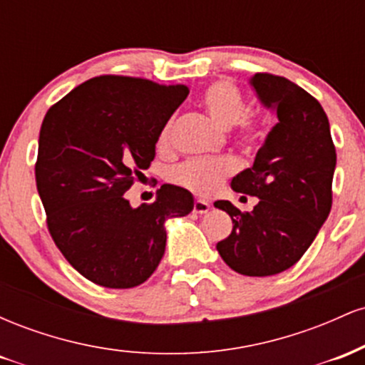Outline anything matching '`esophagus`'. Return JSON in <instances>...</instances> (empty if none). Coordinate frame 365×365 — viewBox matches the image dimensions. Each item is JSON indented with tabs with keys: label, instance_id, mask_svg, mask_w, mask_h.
Wrapping results in <instances>:
<instances>
[{
	"label": "esophagus",
	"instance_id": "1",
	"mask_svg": "<svg viewBox=\"0 0 365 365\" xmlns=\"http://www.w3.org/2000/svg\"><path fill=\"white\" fill-rule=\"evenodd\" d=\"M209 209H211V204L206 202V200L195 199V202H194V212H195V215H206Z\"/></svg>",
	"mask_w": 365,
	"mask_h": 365
}]
</instances>
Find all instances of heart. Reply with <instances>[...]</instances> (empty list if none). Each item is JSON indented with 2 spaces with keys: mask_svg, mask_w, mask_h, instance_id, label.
<instances>
[{
  "mask_svg": "<svg viewBox=\"0 0 365 365\" xmlns=\"http://www.w3.org/2000/svg\"><path fill=\"white\" fill-rule=\"evenodd\" d=\"M200 106L220 127H232L233 137L247 150H252L264 139V121L257 113L247 111L245 96L232 81L209 83L199 98ZM173 120L159 130L158 145L168 148ZM235 173V163L228 158H192L178 163L170 170L173 183L199 195H211L223 185L225 180Z\"/></svg>",
  "mask_w": 365,
  "mask_h": 365,
  "instance_id": "b5f03b06",
  "label": "heart"
}]
</instances>
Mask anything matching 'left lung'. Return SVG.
Returning a JSON list of instances; mask_svg holds the SVG:
<instances>
[{"label": "left lung", "instance_id": "1", "mask_svg": "<svg viewBox=\"0 0 365 365\" xmlns=\"http://www.w3.org/2000/svg\"><path fill=\"white\" fill-rule=\"evenodd\" d=\"M250 82L278 123L252 168L232 180L235 192L259 197L257 206L242 212L230 200L215 202L233 221L216 249L237 273L271 276L300 261L328 217L336 149L328 116L307 91L273 73H255Z\"/></svg>", "mask_w": 365, "mask_h": 365}]
</instances>
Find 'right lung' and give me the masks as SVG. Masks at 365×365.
I'll return each instance as SVG.
<instances>
[{
  "instance_id": "add662e5",
  "label": "right lung",
  "mask_w": 365,
  "mask_h": 365,
  "mask_svg": "<svg viewBox=\"0 0 365 365\" xmlns=\"http://www.w3.org/2000/svg\"><path fill=\"white\" fill-rule=\"evenodd\" d=\"M188 96L182 83L101 75L81 83L46 113L36 185L49 235L83 278L133 288L156 271L165 221L194 209L190 192L163 185L133 209L125 192L156 154L159 130Z\"/></svg>"
}]
</instances>
